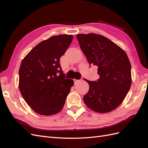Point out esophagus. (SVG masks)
I'll return each instance as SVG.
<instances>
[{"label":"esophagus","mask_w":148,"mask_h":148,"mask_svg":"<svg viewBox=\"0 0 148 148\" xmlns=\"http://www.w3.org/2000/svg\"><path fill=\"white\" fill-rule=\"evenodd\" d=\"M78 79H73V82H74V83H77V82H78Z\"/></svg>","instance_id":"34e87169"}]
</instances>
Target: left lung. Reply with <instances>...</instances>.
<instances>
[{"label": "left lung", "mask_w": 148, "mask_h": 148, "mask_svg": "<svg viewBox=\"0 0 148 148\" xmlns=\"http://www.w3.org/2000/svg\"><path fill=\"white\" fill-rule=\"evenodd\" d=\"M89 64L97 66L99 78L86 80L89 89L83 96L86 105L99 113L114 110L122 102L132 84L131 64L127 53L102 35H77Z\"/></svg>", "instance_id": "8db88e82"}]
</instances>
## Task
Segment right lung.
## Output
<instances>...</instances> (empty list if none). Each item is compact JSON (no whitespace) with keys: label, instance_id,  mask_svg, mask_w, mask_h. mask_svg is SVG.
<instances>
[{"label":"right lung","instance_id":"right-lung-1","mask_svg":"<svg viewBox=\"0 0 148 148\" xmlns=\"http://www.w3.org/2000/svg\"><path fill=\"white\" fill-rule=\"evenodd\" d=\"M73 40L72 35L54 36L39 43L22 60L19 70V89L27 104L43 115L62 109L73 86L66 79L60 58Z\"/></svg>","mask_w":148,"mask_h":148}]
</instances>
